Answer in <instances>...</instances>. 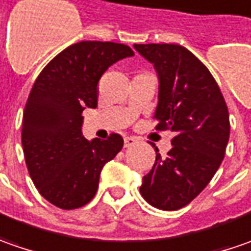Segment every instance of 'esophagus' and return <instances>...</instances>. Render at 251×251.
Instances as JSON below:
<instances>
[{
    "instance_id": "1",
    "label": "esophagus",
    "mask_w": 251,
    "mask_h": 251,
    "mask_svg": "<svg viewBox=\"0 0 251 251\" xmlns=\"http://www.w3.org/2000/svg\"><path fill=\"white\" fill-rule=\"evenodd\" d=\"M137 142L134 137H125L124 139V144H125V147H130V146H133L134 143Z\"/></svg>"
}]
</instances>
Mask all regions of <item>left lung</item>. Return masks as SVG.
<instances>
[{
	"mask_svg": "<svg viewBox=\"0 0 251 251\" xmlns=\"http://www.w3.org/2000/svg\"><path fill=\"white\" fill-rule=\"evenodd\" d=\"M158 76L157 129L174 132L172 149L143 177L140 193L152 207L174 211L203 192L220 168L229 140V114L210 71L177 44H134Z\"/></svg>",
	"mask_w": 251,
	"mask_h": 251,
	"instance_id": "1",
	"label": "left lung"
}]
</instances>
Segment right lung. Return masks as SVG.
I'll list each match as a JSON object with an SVG mask.
<instances>
[{
	"label": "right lung",
	"mask_w": 251,
	"mask_h": 251,
	"mask_svg": "<svg viewBox=\"0 0 251 251\" xmlns=\"http://www.w3.org/2000/svg\"><path fill=\"white\" fill-rule=\"evenodd\" d=\"M133 55L125 44L80 41L50 61L33 84L22 121L25 160L40 195L58 208L89 203L102 167L124 147L117 133L86 140L82 112L97 108L99 82L109 66Z\"/></svg>",
	"instance_id": "add662e5"
}]
</instances>
